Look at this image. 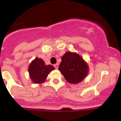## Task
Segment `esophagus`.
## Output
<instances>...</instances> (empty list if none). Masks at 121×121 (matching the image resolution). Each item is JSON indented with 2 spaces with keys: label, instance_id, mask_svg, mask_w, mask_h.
<instances>
[{
  "label": "esophagus",
  "instance_id": "34e87169",
  "mask_svg": "<svg viewBox=\"0 0 121 121\" xmlns=\"http://www.w3.org/2000/svg\"><path fill=\"white\" fill-rule=\"evenodd\" d=\"M54 67L55 68V69L58 68V64L56 63V64H55V65H54Z\"/></svg>",
  "mask_w": 121,
  "mask_h": 121
}]
</instances>
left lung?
Instances as JSON below:
<instances>
[{"instance_id":"1","label":"left lung","mask_w":121,"mask_h":121,"mask_svg":"<svg viewBox=\"0 0 121 121\" xmlns=\"http://www.w3.org/2000/svg\"><path fill=\"white\" fill-rule=\"evenodd\" d=\"M68 82L78 84L86 78L89 72L87 63L76 53L67 52L61 57V62L58 67Z\"/></svg>"}]
</instances>
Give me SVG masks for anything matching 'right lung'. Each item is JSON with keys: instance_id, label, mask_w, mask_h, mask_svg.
<instances>
[{"instance_id": "add662e5", "label": "right lung", "mask_w": 121, "mask_h": 121, "mask_svg": "<svg viewBox=\"0 0 121 121\" xmlns=\"http://www.w3.org/2000/svg\"><path fill=\"white\" fill-rule=\"evenodd\" d=\"M54 69L53 66L45 65L43 60L39 58H35L32 61L28 68L30 78L34 84L44 82L48 74Z\"/></svg>"}]
</instances>
